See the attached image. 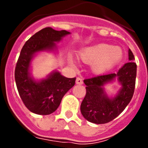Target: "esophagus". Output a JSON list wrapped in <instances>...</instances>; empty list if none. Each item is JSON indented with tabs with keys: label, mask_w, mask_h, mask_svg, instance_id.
I'll use <instances>...</instances> for the list:
<instances>
[{
	"label": "esophagus",
	"mask_w": 148,
	"mask_h": 148,
	"mask_svg": "<svg viewBox=\"0 0 148 148\" xmlns=\"http://www.w3.org/2000/svg\"><path fill=\"white\" fill-rule=\"evenodd\" d=\"M75 83H76V84H79V85H81V84H83V80H82L81 78H77L76 81H75Z\"/></svg>",
	"instance_id": "obj_1"
}]
</instances>
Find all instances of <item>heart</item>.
Returning a JSON list of instances; mask_svg holds the SVG:
<instances>
[{"label":"heart","mask_w":148,"mask_h":148,"mask_svg":"<svg viewBox=\"0 0 148 148\" xmlns=\"http://www.w3.org/2000/svg\"><path fill=\"white\" fill-rule=\"evenodd\" d=\"M123 51L119 47L107 44H98L83 48L79 53V58L87 64H91V70L96 75H101L111 70L121 61ZM72 66L75 62L70 58Z\"/></svg>","instance_id":"obj_1"}]
</instances>
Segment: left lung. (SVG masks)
<instances>
[{
  "label": "left lung",
  "mask_w": 148,
  "mask_h": 148,
  "mask_svg": "<svg viewBox=\"0 0 148 148\" xmlns=\"http://www.w3.org/2000/svg\"><path fill=\"white\" fill-rule=\"evenodd\" d=\"M129 62L126 63L117 73H110L84 80L86 84V95L81 104L82 116L94 124H105L116 118L133 98L136 78V64L130 49ZM117 80L121 85L113 97L108 95L104 87Z\"/></svg>",
  "instance_id": "8db88e82"
}]
</instances>
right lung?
<instances>
[{
  "instance_id": "1",
  "label": "right lung",
  "mask_w": 148,
  "mask_h": 148,
  "mask_svg": "<svg viewBox=\"0 0 148 148\" xmlns=\"http://www.w3.org/2000/svg\"><path fill=\"white\" fill-rule=\"evenodd\" d=\"M66 30L42 29L23 45L15 70L18 91L29 110L38 115H49L58 109L64 95L75 85V78L64 76L57 70L41 79H35L31 73L34 57L42 52L58 53L56 43L70 35Z\"/></svg>"
}]
</instances>
